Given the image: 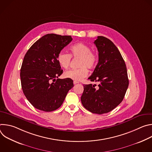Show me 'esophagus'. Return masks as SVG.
I'll return each instance as SVG.
<instances>
[{"mask_svg":"<svg viewBox=\"0 0 152 152\" xmlns=\"http://www.w3.org/2000/svg\"><path fill=\"white\" fill-rule=\"evenodd\" d=\"M73 83H74V85H76V84H77V83H79V82H77V81H74V82H73Z\"/></svg>","mask_w":152,"mask_h":152,"instance_id":"34e87169","label":"esophagus"}]
</instances>
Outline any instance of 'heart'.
Listing matches in <instances>:
<instances>
[{
    "label": "heart",
    "instance_id": "obj_1",
    "mask_svg": "<svg viewBox=\"0 0 152 152\" xmlns=\"http://www.w3.org/2000/svg\"><path fill=\"white\" fill-rule=\"evenodd\" d=\"M70 55L64 51H61L57 55V61L59 66L64 69L69 67L72 56L79 58V69H70L64 74L66 78L70 79L75 81H79L88 75V69L95 67L97 57L95 53L91 51V48L83 42H77L70 47Z\"/></svg>",
    "mask_w": 152,
    "mask_h": 152
}]
</instances>
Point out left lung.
<instances>
[{"label":"left lung","mask_w":152,"mask_h":152,"mask_svg":"<svg viewBox=\"0 0 152 152\" xmlns=\"http://www.w3.org/2000/svg\"><path fill=\"white\" fill-rule=\"evenodd\" d=\"M94 43L99 52V62L88 78L96 85H83L81 102L92 113L103 114L113 110L123 100L129 86L124 61L114 43L98 36Z\"/></svg>","instance_id":"1"}]
</instances>
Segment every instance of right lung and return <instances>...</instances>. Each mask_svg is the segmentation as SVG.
Wrapping results in <instances>:
<instances>
[{
	"label": "right lung",
	"mask_w": 152,
	"mask_h": 152,
	"mask_svg": "<svg viewBox=\"0 0 152 152\" xmlns=\"http://www.w3.org/2000/svg\"><path fill=\"white\" fill-rule=\"evenodd\" d=\"M70 35L49 34L38 39L25 55L20 69L23 92L37 109L51 112L62 104L73 87L70 79H58L62 73L57 55L72 41Z\"/></svg>",
	"instance_id": "right-lung-1"
}]
</instances>
